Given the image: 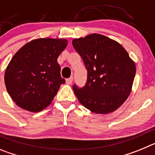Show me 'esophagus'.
Here are the masks:
<instances>
[{"label":"esophagus","mask_w":155,"mask_h":155,"mask_svg":"<svg viewBox=\"0 0 155 155\" xmlns=\"http://www.w3.org/2000/svg\"><path fill=\"white\" fill-rule=\"evenodd\" d=\"M72 81H73V77H71L69 78L66 79V83L68 84H71L72 83Z\"/></svg>","instance_id":"obj_1"}]
</instances>
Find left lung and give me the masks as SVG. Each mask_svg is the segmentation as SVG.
I'll list each match as a JSON object with an SVG mask.
<instances>
[{
    "mask_svg": "<svg viewBox=\"0 0 155 155\" xmlns=\"http://www.w3.org/2000/svg\"><path fill=\"white\" fill-rule=\"evenodd\" d=\"M72 44L87 71L84 87L73 85L79 102L98 114L116 110L131 92L135 63L119 42L100 34L74 39Z\"/></svg>",
    "mask_w": 155,
    "mask_h": 155,
    "instance_id": "8db88e82",
    "label": "left lung"
}]
</instances>
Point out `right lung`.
Returning <instances> with one entry per match:
<instances>
[{
  "label": "right lung",
  "mask_w": 155,
  "mask_h": 155,
  "mask_svg": "<svg viewBox=\"0 0 155 155\" xmlns=\"http://www.w3.org/2000/svg\"><path fill=\"white\" fill-rule=\"evenodd\" d=\"M67 46L64 39H37L14 55L5 71V82L19 107L36 113L51 103L65 83L57 58Z\"/></svg>",
  "instance_id": "right-lung-1"
}]
</instances>
